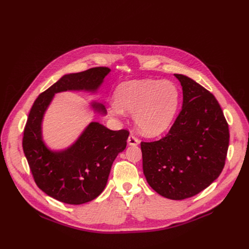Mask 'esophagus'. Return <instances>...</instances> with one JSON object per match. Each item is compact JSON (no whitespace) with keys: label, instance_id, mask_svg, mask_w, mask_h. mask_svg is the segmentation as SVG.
<instances>
[{"label":"esophagus","instance_id":"obj_1","mask_svg":"<svg viewBox=\"0 0 249 249\" xmlns=\"http://www.w3.org/2000/svg\"><path fill=\"white\" fill-rule=\"evenodd\" d=\"M128 144L130 146H137L140 144V140L136 138L134 135H130L128 138Z\"/></svg>","mask_w":249,"mask_h":249}]
</instances>
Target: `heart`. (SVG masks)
Here are the masks:
<instances>
[{"label":"heart","mask_w":249,"mask_h":249,"mask_svg":"<svg viewBox=\"0 0 249 249\" xmlns=\"http://www.w3.org/2000/svg\"><path fill=\"white\" fill-rule=\"evenodd\" d=\"M115 100L107 106L108 114L114 118L133 113L138 129L147 136H157L171 124L178 108L180 93L168 81H129L118 86Z\"/></svg>","instance_id":"1"}]
</instances>
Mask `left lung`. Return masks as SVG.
<instances>
[{"label": "left lung", "instance_id": "left-lung-1", "mask_svg": "<svg viewBox=\"0 0 249 249\" xmlns=\"http://www.w3.org/2000/svg\"><path fill=\"white\" fill-rule=\"evenodd\" d=\"M183 104L165 137L142 142L143 171L149 185L171 200L195 196L215 181L227 158L230 131L221 106L192 79L174 74Z\"/></svg>", "mask_w": 249, "mask_h": 249}]
</instances>
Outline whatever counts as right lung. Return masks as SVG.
<instances>
[{
    "mask_svg": "<svg viewBox=\"0 0 249 249\" xmlns=\"http://www.w3.org/2000/svg\"><path fill=\"white\" fill-rule=\"evenodd\" d=\"M107 67L91 68L63 76L34 101L23 131L22 148L36 185L48 196L70 205L95 199L105 188L111 165L127 145V130L112 131L91 122L75 143L66 150L53 152L42 140L41 124L54 94L67 90L95 92L108 75ZM92 108L106 114L101 103Z\"/></svg>",
    "mask_w": 249,
    "mask_h": 249,
    "instance_id": "right-lung-1",
    "label": "right lung"
}]
</instances>
